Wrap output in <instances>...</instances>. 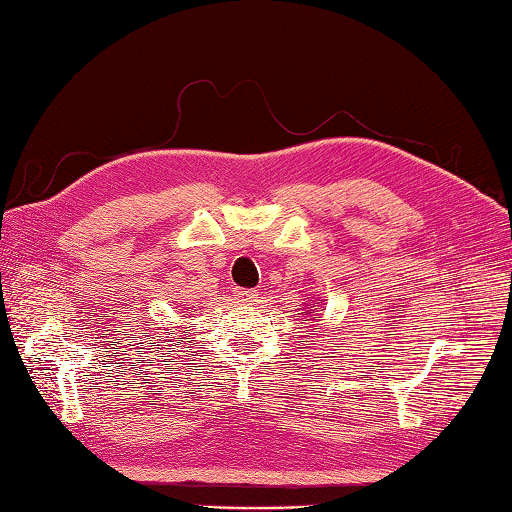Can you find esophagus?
I'll list each match as a JSON object with an SVG mask.
<instances>
[{
	"label": "esophagus",
	"mask_w": 512,
	"mask_h": 512,
	"mask_svg": "<svg viewBox=\"0 0 512 512\" xmlns=\"http://www.w3.org/2000/svg\"><path fill=\"white\" fill-rule=\"evenodd\" d=\"M233 299H236V303H242V306H251V303L258 301V292L242 288V290L233 292Z\"/></svg>",
	"instance_id": "1"
}]
</instances>
